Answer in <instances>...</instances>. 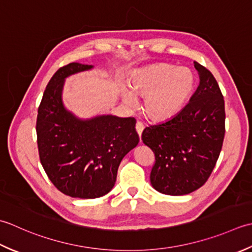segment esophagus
<instances>
[{
    "label": "esophagus",
    "instance_id": "obj_1",
    "mask_svg": "<svg viewBox=\"0 0 252 252\" xmlns=\"http://www.w3.org/2000/svg\"><path fill=\"white\" fill-rule=\"evenodd\" d=\"M143 128H145V126H143L142 123L137 122V124H136V130H137V132H138V135H139V137H141V133H142Z\"/></svg>",
    "mask_w": 252,
    "mask_h": 252
}]
</instances>
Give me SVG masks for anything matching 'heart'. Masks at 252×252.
Returning a JSON list of instances; mask_svg holds the SVG:
<instances>
[{
  "label": "heart",
  "mask_w": 252,
  "mask_h": 252,
  "mask_svg": "<svg viewBox=\"0 0 252 252\" xmlns=\"http://www.w3.org/2000/svg\"><path fill=\"white\" fill-rule=\"evenodd\" d=\"M128 87L120 94L127 106H135L136 96L143 97L142 110L149 120L166 121L175 116L187 103L196 87V75L188 67L153 64L131 71Z\"/></svg>",
  "instance_id": "heart-1"
}]
</instances>
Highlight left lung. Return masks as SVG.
I'll use <instances>...</instances> for the list:
<instances>
[{
	"mask_svg": "<svg viewBox=\"0 0 252 252\" xmlns=\"http://www.w3.org/2000/svg\"><path fill=\"white\" fill-rule=\"evenodd\" d=\"M199 86L189 103L171 119L147 127L142 141L155 152L150 182L157 191L183 196L208 181L225 135V105L211 71L193 62Z\"/></svg>",
	"mask_w": 252,
	"mask_h": 252,
	"instance_id": "left-lung-1",
	"label": "left lung"
}]
</instances>
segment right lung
Segmentation results:
<instances>
[{"instance_id": "obj_1", "label": "right lung", "mask_w": 252, "mask_h": 252, "mask_svg": "<svg viewBox=\"0 0 252 252\" xmlns=\"http://www.w3.org/2000/svg\"><path fill=\"white\" fill-rule=\"evenodd\" d=\"M94 67L70 63L56 71L44 90L35 128L40 161L50 181L61 192L80 199L110 192L123 158L139 142L133 117L81 119L66 109L65 79Z\"/></svg>"}]
</instances>
